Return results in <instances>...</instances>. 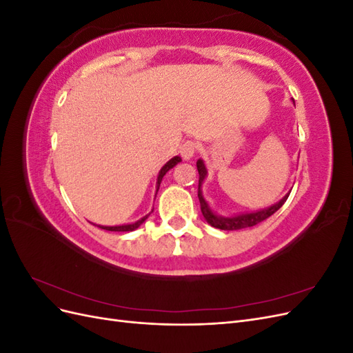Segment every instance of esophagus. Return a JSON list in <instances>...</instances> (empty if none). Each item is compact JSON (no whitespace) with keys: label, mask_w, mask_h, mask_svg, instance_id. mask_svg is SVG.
I'll return each instance as SVG.
<instances>
[{"label":"esophagus","mask_w":353,"mask_h":353,"mask_svg":"<svg viewBox=\"0 0 353 353\" xmlns=\"http://www.w3.org/2000/svg\"><path fill=\"white\" fill-rule=\"evenodd\" d=\"M196 150H197L196 143L185 141L183 145L179 147V154H181V157H183L184 160H190L191 157L196 154Z\"/></svg>","instance_id":"esophagus-1"}]
</instances>
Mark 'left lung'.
Masks as SVG:
<instances>
[{
	"mask_svg": "<svg viewBox=\"0 0 353 353\" xmlns=\"http://www.w3.org/2000/svg\"><path fill=\"white\" fill-rule=\"evenodd\" d=\"M197 170H199V200H200V208H201V213H203V218L206 219V222L209 225L219 228V230H225V231H234V230H241V228H249L256 225V223H259L262 221H265L266 218H270L272 213H275L279 210L283 205L284 201L287 200L288 194L287 193L280 201L274 203L272 206L270 208H265L261 210H256V212H245V213H239V215H232V216H222L218 215L216 212H213L212 208L209 206V203L206 201L205 196H203V191H201V185L205 183V179L208 176V168L203 162L201 159L197 160Z\"/></svg>",
	"mask_w": 353,
	"mask_h": 353,
	"instance_id": "obj_1",
	"label": "left lung"
}]
</instances>
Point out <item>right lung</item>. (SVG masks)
<instances>
[{
    "mask_svg": "<svg viewBox=\"0 0 353 353\" xmlns=\"http://www.w3.org/2000/svg\"><path fill=\"white\" fill-rule=\"evenodd\" d=\"M181 162V157L179 156H175V157H172L170 160H168V162L162 166V169L159 170V175H157V181H156V194H157V191H159V187H160V183H162V179H163V176L166 175V172L169 169H172L175 165H178ZM153 212V210H152ZM150 212V213H152ZM150 213H148V215H145V216H143L141 219H138V221H135V222H131V223H123V225H114V227H105V225H97L99 228H103V230H105V231H134V230H137L138 227L140 225H143V223L145 222V219L150 216ZM95 225V223H94Z\"/></svg>",
    "mask_w": 353,
    "mask_h": 353,
    "instance_id": "1",
    "label": "right lung"
}]
</instances>
